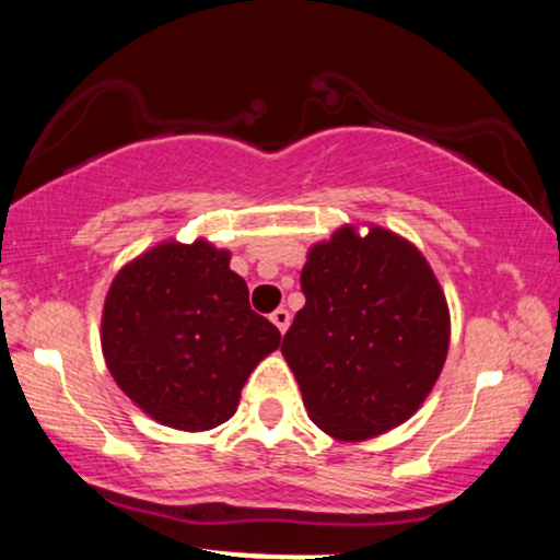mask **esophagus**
I'll return each instance as SVG.
<instances>
[{"instance_id":"esophagus-1","label":"esophagus","mask_w":560,"mask_h":560,"mask_svg":"<svg viewBox=\"0 0 560 560\" xmlns=\"http://www.w3.org/2000/svg\"><path fill=\"white\" fill-rule=\"evenodd\" d=\"M271 320L276 324V329L284 334L289 329V320H292V316H289L287 307H276V311L271 313Z\"/></svg>"}]
</instances>
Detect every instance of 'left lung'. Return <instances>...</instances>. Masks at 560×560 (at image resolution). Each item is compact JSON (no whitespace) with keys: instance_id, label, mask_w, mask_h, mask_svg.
I'll return each instance as SVG.
<instances>
[{"instance_id":"8db88e82","label":"left lung","mask_w":560,"mask_h":560,"mask_svg":"<svg viewBox=\"0 0 560 560\" xmlns=\"http://www.w3.org/2000/svg\"><path fill=\"white\" fill-rule=\"evenodd\" d=\"M305 307L281 352L316 427L365 440L416 413L447 358V302L413 244L339 229L300 276Z\"/></svg>"}]
</instances>
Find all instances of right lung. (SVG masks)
<instances>
[{
    "mask_svg": "<svg viewBox=\"0 0 560 560\" xmlns=\"http://www.w3.org/2000/svg\"><path fill=\"white\" fill-rule=\"evenodd\" d=\"M281 342L249 307L226 249L160 244L115 276L102 352L118 387L152 419L205 432L234 416L247 376Z\"/></svg>",
    "mask_w": 560,
    "mask_h": 560,
    "instance_id": "add662e5",
    "label": "right lung"
}]
</instances>
